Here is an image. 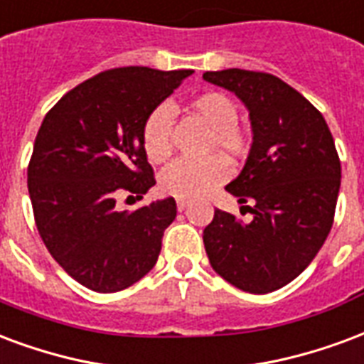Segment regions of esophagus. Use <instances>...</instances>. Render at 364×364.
I'll use <instances>...</instances> for the list:
<instances>
[{
  "instance_id": "1",
  "label": "esophagus",
  "mask_w": 364,
  "mask_h": 364,
  "mask_svg": "<svg viewBox=\"0 0 364 364\" xmlns=\"http://www.w3.org/2000/svg\"><path fill=\"white\" fill-rule=\"evenodd\" d=\"M189 204H191L189 198H177V210H179V212H183V210L187 208Z\"/></svg>"
}]
</instances>
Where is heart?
<instances>
[{"instance_id":"1","label":"heart","mask_w":364,"mask_h":364,"mask_svg":"<svg viewBox=\"0 0 364 364\" xmlns=\"http://www.w3.org/2000/svg\"><path fill=\"white\" fill-rule=\"evenodd\" d=\"M191 114L210 129L206 139L208 152H222L233 160L245 158L250 150L249 134L237 125L239 107L223 92H203L189 102ZM171 121L173 114L168 106L154 107L142 125V148L148 160L166 161L173 152L171 146ZM230 168L222 156H208L203 160H179L160 175V189L179 198H196L223 183Z\"/></svg>"}]
</instances>
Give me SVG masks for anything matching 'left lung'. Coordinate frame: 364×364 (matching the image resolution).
Wrapping results in <instances>:
<instances>
[{"label":"left lung","mask_w":364,"mask_h":364,"mask_svg":"<svg viewBox=\"0 0 364 364\" xmlns=\"http://www.w3.org/2000/svg\"><path fill=\"white\" fill-rule=\"evenodd\" d=\"M249 109L252 144L245 168L225 187L252 214L245 223L216 210L204 249L225 282L270 293L297 278L332 230L341 166L333 136L316 107L270 73L206 71Z\"/></svg>","instance_id":"1"}]
</instances>
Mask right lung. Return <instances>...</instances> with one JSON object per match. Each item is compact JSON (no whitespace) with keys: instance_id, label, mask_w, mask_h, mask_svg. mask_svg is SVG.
<instances>
[{"instance_id":"1","label":"right lung","mask_w":364,"mask_h":364,"mask_svg":"<svg viewBox=\"0 0 364 364\" xmlns=\"http://www.w3.org/2000/svg\"><path fill=\"white\" fill-rule=\"evenodd\" d=\"M193 75L119 67L80 82L46 114L28 164V195L42 241L63 270L98 293L125 289L152 270L177 216L169 196L115 208L127 191L156 185L142 148L148 114Z\"/></svg>"}]
</instances>
